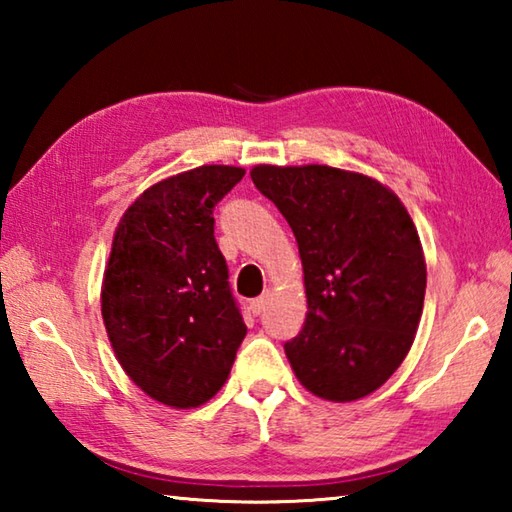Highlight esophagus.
I'll return each mask as SVG.
<instances>
[{
    "instance_id": "obj_1",
    "label": "esophagus",
    "mask_w": 512,
    "mask_h": 512,
    "mask_svg": "<svg viewBox=\"0 0 512 512\" xmlns=\"http://www.w3.org/2000/svg\"><path fill=\"white\" fill-rule=\"evenodd\" d=\"M266 302H268V293H264V296H259L253 302H250V311H253V316L262 314L264 307H266Z\"/></svg>"
}]
</instances>
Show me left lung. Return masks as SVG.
<instances>
[{
    "instance_id": "8db88e82",
    "label": "left lung",
    "mask_w": 512,
    "mask_h": 512,
    "mask_svg": "<svg viewBox=\"0 0 512 512\" xmlns=\"http://www.w3.org/2000/svg\"><path fill=\"white\" fill-rule=\"evenodd\" d=\"M291 225L305 271L307 318L284 352L300 384L329 402L377 391L418 332L427 264L391 189L325 164L250 171Z\"/></svg>"
}]
</instances>
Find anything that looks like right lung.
Masks as SVG:
<instances>
[{
  "instance_id": "obj_1",
  "label": "right lung",
  "mask_w": 512,
  "mask_h": 512,
  "mask_svg": "<svg viewBox=\"0 0 512 512\" xmlns=\"http://www.w3.org/2000/svg\"><path fill=\"white\" fill-rule=\"evenodd\" d=\"M246 176L205 164L146 189L117 225L101 289L115 357L173 409L221 391L246 336L214 239V205Z\"/></svg>"
}]
</instances>
